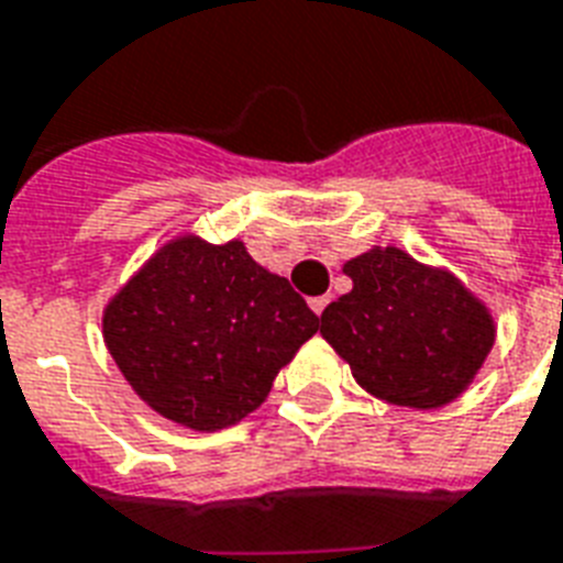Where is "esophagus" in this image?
Wrapping results in <instances>:
<instances>
[{
    "mask_svg": "<svg viewBox=\"0 0 563 563\" xmlns=\"http://www.w3.org/2000/svg\"><path fill=\"white\" fill-rule=\"evenodd\" d=\"M327 303H330V295H321V298L309 300V307H312V312H316V316H321V312H324Z\"/></svg>",
    "mask_w": 563,
    "mask_h": 563,
    "instance_id": "34e87169",
    "label": "esophagus"
}]
</instances>
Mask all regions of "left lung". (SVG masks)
Wrapping results in <instances>:
<instances>
[{
	"instance_id": "left-lung-1",
	"label": "left lung",
	"mask_w": 563,
	"mask_h": 563,
	"mask_svg": "<svg viewBox=\"0 0 563 563\" xmlns=\"http://www.w3.org/2000/svg\"><path fill=\"white\" fill-rule=\"evenodd\" d=\"M353 289L321 312V335L356 383L394 406L438 409L473 383L494 347V318L444 268L400 247L344 263Z\"/></svg>"
}]
</instances>
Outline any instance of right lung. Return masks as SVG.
<instances>
[{"mask_svg":"<svg viewBox=\"0 0 563 563\" xmlns=\"http://www.w3.org/2000/svg\"><path fill=\"white\" fill-rule=\"evenodd\" d=\"M101 327L122 376L157 415L216 432L268 397L318 333V316L239 239L180 236L113 295Z\"/></svg>","mask_w":563,"mask_h":563,"instance_id":"right-lung-1","label":"right lung"}]
</instances>
